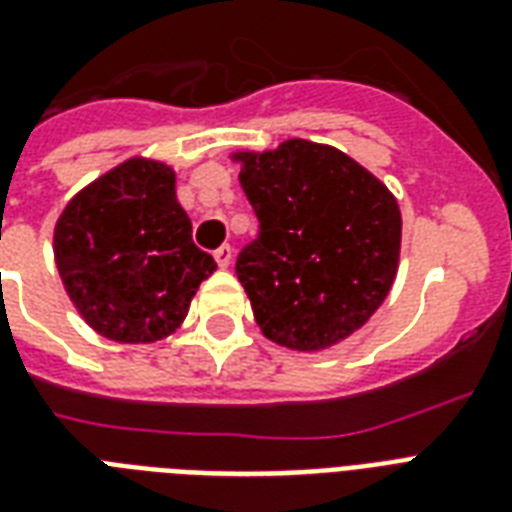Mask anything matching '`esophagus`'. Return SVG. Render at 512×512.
I'll list each match as a JSON object with an SVG mask.
<instances>
[{
  "label": "esophagus",
  "instance_id": "obj_1",
  "mask_svg": "<svg viewBox=\"0 0 512 512\" xmlns=\"http://www.w3.org/2000/svg\"><path fill=\"white\" fill-rule=\"evenodd\" d=\"M215 260L220 268H228V265L233 263V249L228 247V244H223L220 249H215Z\"/></svg>",
  "mask_w": 512,
  "mask_h": 512
}]
</instances>
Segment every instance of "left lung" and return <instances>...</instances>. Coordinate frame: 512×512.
<instances>
[{
	"label": "left lung",
	"mask_w": 512,
	"mask_h": 512,
	"mask_svg": "<svg viewBox=\"0 0 512 512\" xmlns=\"http://www.w3.org/2000/svg\"><path fill=\"white\" fill-rule=\"evenodd\" d=\"M231 159L260 220L236 260L257 327L281 348H332L372 319L396 281V196L348 154L303 138Z\"/></svg>",
	"instance_id": "obj_1"
}]
</instances>
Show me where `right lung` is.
<instances>
[{"label": "right lung", "instance_id": "obj_1", "mask_svg": "<svg viewBox=\"0 0 512 512\" xmlns=\"http://www.w3.org/2000/svg\"><path fill=\"white\" fill-rule=\"evenodd\" d=\"M52 252L68 300L98 335L156 342L188 316L217 263L191 239L170 164L132 156L60 212Z\"/></svg>", "mask_w": 512, "mask_h": 512}]
</instances>
